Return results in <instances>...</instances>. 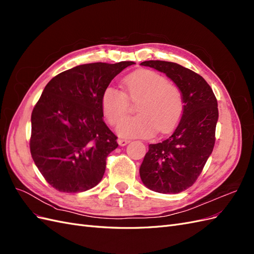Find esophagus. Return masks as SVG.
Segmentation results:
<instances>
[{"label": "esophagus", "instance_id": "obj_1", "mask_svg": "<svg viewBox=\"0 0 254 254\" xmlns=\"http://www.w3.org/2000/svg\"><path fill=\"white\" fill-rule=\"evenodd\" d=\"M129 142H130L129 139H124V137H120V139L118 140V143L120 144V146H125V145H127Z\"/></svg>", "mask_w": 254, "mask_h": 254}]
</instances>
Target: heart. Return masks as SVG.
I'll return each instance as SVG.
<instances>
[{"instance_id":"heart-1","label":"heart","mask_w":254,"mask_h":254,"mask_svg":"<svg viewBox=\"0 0 254 254\" xmlns=\"http://www.w3.org/2000/svg\"><path fill=\"white\" fill-rule=\"evenodd\" d=\"M125 93L108 86L102 94V109L109 124L117 125L129 111V99L137 102L135 117L120 123L118 133L124 137L150 136L166 132L179 122L183 112L180 88L164 76L150 70H140L123 79Z\"/></svg>"}]
</instances>
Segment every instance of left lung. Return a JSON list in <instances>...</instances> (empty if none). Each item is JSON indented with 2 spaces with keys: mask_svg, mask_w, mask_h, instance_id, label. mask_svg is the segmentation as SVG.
I'll use <instances>...</instances> for the list:
<instances>
[{
  "mask_svg": "<svg viewBox=\"0 0 254 254\" xmlns=\"http://www.w3.org/2000/svg\"><path fill=\"white\" fill-rule=\"evenodd\" d=\"M141 65L164 73L182 92L183 113L174 132L150 144L140 167L146 188L177 194L193 186L213 151L218 121L217 99L200 75L178 64L161 60Z\"/></svg>",
  "mask_w": 254,
  "mask_h": 254,
  "instance_id": "1",
  "label": "left lung"
}]
</instances>
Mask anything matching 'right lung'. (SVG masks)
<instances>
[{"label":"right lung","instance_id":"add662e5","mask_svg":"<svg viewBox=\"0 0 254 254\" xmlns=\"http://www.w3.org/2000/svg\"><path fill=\"white\" fill-rule=\"evenodd\" d=\"M132 61L77 65L52 78L32 113L30 153L50 186L79 193L101 182L118 147L105 124L103 91Z\"/></svg>","mask_w":254,"mask_h":254}]
</instances>
